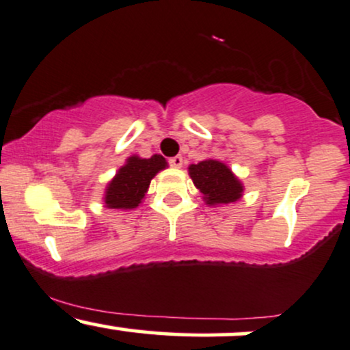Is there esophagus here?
<instances>
[{"mask_svg":"<svg viewBox=\"0 0 350 350\" xmlns=\"http://www.w3.org/2000/svg\"><path fill=\"white\" fill-rule=\"evenodd\" d=\"M168 163H170L172 167L180 168V167L183 165V157H182V155H175V157H170V159H168Z\"/></svg>","mask_w":350,"mask_h":350,"instance_id":"1","label":"esophagus"}]
</instances>
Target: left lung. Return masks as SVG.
<instances>
[{
    "label": "left lung",
    "mask_w": 350,
    "mask_h": 350,
    "mask_svg": "<svg viewBox=\"0 0 350 350\" xmlns=\"http://www.w3.org/2000/svg\"><path fill=\"white\" fill-rule=\"evenodd\" d=\"M190 176L208 204L232 203L241 198V182L217 160H203L196 165H190Z\"/></svg>",
    "instance_id": "left-lung-1"
}]
</instances>
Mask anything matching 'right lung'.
<instances>
[{
    "label": "right lung",
    "mask_w": 350,
    "mask_h": 350,
    "mask_svg": "<svg viewBox=\"0 0 350 350\" xmlns=\"http://www.w3.org/2000/svg\"><path fill=\"white\" fill-rule=\"evenodd\" d=\"M167 167L165 159L162 155H152L150 159L131 157L127 163L111 180L106 188L105 203L108 208L131 209L139 206L150 180L162 168Z\"/></svg>",
    "instance_id": "right-lung-1"
}]
</instances>
